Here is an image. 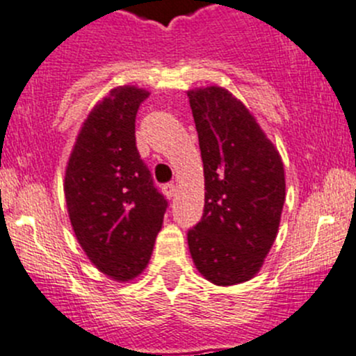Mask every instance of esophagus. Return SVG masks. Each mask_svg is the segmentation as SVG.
I'll return each mask as SVG.
<instances>
[{"label": "esophagus", "instance_id": "obj_1", "mask_svg": "<svg viewBox=\"0 0 356 356\" xmlns=\"http://www.w3.org/2000/svg\"><path fill=\"white\" fill-rule=\"evenodd\" d=\"M163 192L168 199H171V197H175V192H177V185H175V183H166V185L163 186Z\"/></svg>", "mask_w": 356, "mask_h": 356}]
</instances>
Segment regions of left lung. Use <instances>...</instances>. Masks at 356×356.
<instances>
[{
  "instance_id": "8db88e82",
  "label": "left lung",
  "mask_w": 356,
  "mask_h": 356,
  "mask_svg": "<svg viewBox=\"0 0 356 356\" xmlns=\"http://www.w3.org/2000/svg\"><path fill=\"white\" fill-rule=\"evenodd\" d=\"M199 135L206 195L188 249L216 286L252 279L279 232L286 200L284 164L242 102L225 88L188 91Z\"/></svg>"
}]
</instances>
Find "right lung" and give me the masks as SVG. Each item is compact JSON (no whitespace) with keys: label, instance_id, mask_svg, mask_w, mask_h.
Listing matches in <instances>:
<instances>
[{"label":"right lung","instance_id":"1","mask_svg":"<svg viewBox=\"0 0 356 356\" xmlns=\"http://www.w3.org/2000/svg\"><path fill=\"white\" fill-rule=\"evenodd\" d=\"M149 91L114 88L88 114L65 170L67 211L90 261L118 282L145 270L168 200L140 159L136 112Z\"/></svg>","mask_w":356,"mask_h":356}]
</instances>
